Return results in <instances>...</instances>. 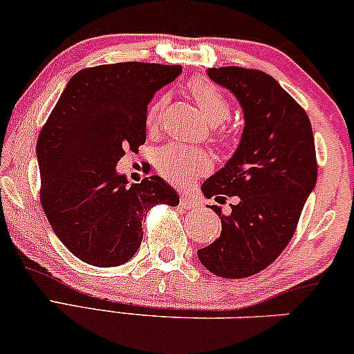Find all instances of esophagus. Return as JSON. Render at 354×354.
<instances>
[{
	"mask_svg": "<svg viewBox=\"0 0 354 354\" xmlns=\"http://www.w3.org/2000/svg\"><path fill=\"white\" fill-rule=\"evenodd\" d=\"M198 205H200L198 200H196L195 196H192L190 194H188V192H182V195H180V206H182V208L192 209V208H196Z\"/></svg>",
	"mask_w": 354,
	"mask_h": 354,
	"instance_id": "1",
	"label": "esophagus"
}]
</instances>
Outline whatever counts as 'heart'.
<instances>
[{
  "instance_id": "obj_1",
  "label": "heart",
  "mask_w": 354,
  "mask_h": 354,
  "mask_svg": "<svg viewBox=\"0 0 354 354\" xmlns=\"http://www.w3.org/2000/svg\"><path fill=\"white\" fill-rule=\"evenodd\" d=\"M192 99L198 105L201 115L209 125H219V123L226 122L231 115V104L226 99L219 87L213 82L195 80L188 84ZM164 100L151 105L148 117H146V127L149 131H154L158 128L160 117H162ZM219 140H226L227 131H218ZM211 160L208 154L198 149H190L182 145H169L160 151L159 156V171L164 177L171 178L174 182L183 183L194 178L198 174L209 171Z\"/></svg>"
}]
</instances>
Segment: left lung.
Returning <instances> with one entry per match:
<instances>
[{"instance_id":"left-lung-1","label":"left lung","mask_w":354,"mask_h":354,"mask_svg":"<svg viewBox=\"0 0 354 354\" xmlns=\"http://www.w3.org/2000/svg\"><path fill=\"white\" fill-rule=\"evenodd\" d=\"M206 75L236 95L244 131L232 158L201 185L206 198L237 196V203L231 214L211 206L221 236L198 259L216 277L247 278L273 263L296 231L317 182L314 135L304 109L267 73L223 66Z\"/></svg>"}]
</instances>
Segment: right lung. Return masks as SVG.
I'll return each instance as SVG.
<instances>
[{
	"instance_id": "obj_1",
	"label": "right lung",
	"mask_w": 354,
	"mask_h": 354,
	"mask_svg": "<svg viewBox=\"0 0 354 354\" xmlns=\"http://www.w3.org/2000/svg\"><path fill=\"white\" fill-rule=\"evenodd\" d=\"M180 65L125 62L77 71L37 140L40 201L63 245L94 267L127 263L143 239L154 205H178V194L151 176L128 187L115 171L125 149L146 141V110Z\"/></svg>"
}]
</instances>
